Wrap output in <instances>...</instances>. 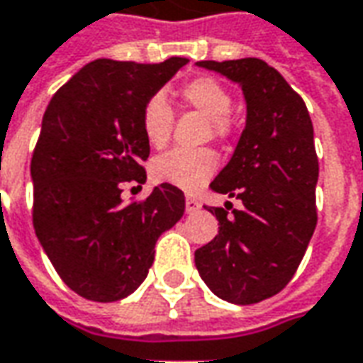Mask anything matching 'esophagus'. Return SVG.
I'll use <instances>...</instances> for the list:
<instances>
[{"mask_svg": "<svg viewBox=\"0 0 363 363\" xmlns=\"http://www.w3.org/2000/svg\"><path fill=\"white\" fill-rule=\"evenodd\" d=\"M199 208H200L199 199H194V196H186V212H189V214L196 212Z\"/></svg>", "mask_w": 363, "mask_h": 363, "instance_id": "esophagus-1", "label": "esophagus"}]
</instances>
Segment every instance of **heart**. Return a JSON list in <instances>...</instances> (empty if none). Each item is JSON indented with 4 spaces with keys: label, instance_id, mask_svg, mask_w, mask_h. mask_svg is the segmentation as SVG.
Returning <instances> with one entry per match:
<instances>
[{
    "label": "heart",
    "instance_id": "1",
    "mask_svg": "<svg viewBox=\"0 0 363 363\" xmlns=\"http://www.w3.org/2000/svg\"><path fill=\"white\" fill-rule=\"evenodd\" d=\"M181 98L190 108L208 118V133L216 139H228L234 133L230 120L232 94L212 76H196L181 86ZM174 125V111L161 94L147 98L141 108V131L147 143L161 149L169 143ZM218 169V157L212 149H173L153 159V181L194 192L204 186Z\"/></svg>",
    "mask_w": 363,
    "mask_h": 363
}]
</instances>
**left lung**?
Wrapping results in <instances>:
<instances>
[{"label": "left lung", "instance_id": "obj_1", "mask_svg": "<svg viewBox=\"0 0 363 363\" xmlns=\"http://www.w3.org/2000/svg\"><path fill=\"white\" fill-rule=\"evenodd\" d=\"M199 67L240 82L247 123L234 157L210 182L243 208L206 206L220 230L194 252V261L214 295L253 305L287 287L316 228L313 121L303 98L261 58L200 60Z\"/></svg>", "mask_w": 363, "mask_h": 363}]
</instances>
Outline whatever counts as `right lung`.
<instances>
[{
    "instance_id": "obj_1",
    "label": "right lung",
    "mask_w": 363,
    "mask_h": 363,
    "mask_svg": "<svg viewBox=\"0 0 363 363\" xmlns=\"http://www.w3.org/2000/svg\"><path fill=\"white\" fill-rule=\"evenodd\" d=\"M189 58L157 65L98 58L60 86L33 151V225L68 287L113 303L143 283L157 238L184 214V194L159 184L143 200H121L143 184L149 143L141 108Z\"/></svg>"
}]
</instances>
